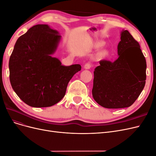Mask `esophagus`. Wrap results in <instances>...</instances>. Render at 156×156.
Listing matches in <instances>:
<instances>
[{
    "mask_svg": "<svg viewBox=\"0 0 156 156\" xmlns=\"http://www.w3.org/2000/svg\"><path fill=\"white\" fill-rule=\"evenodd\" d=\"M90 68H91V64L90 63H87L84 66V68L85 69H89Z\"/></svg>",
    "mask_w": 156,
    "mask_h": 156,
    "instance_id": "esophagus-1",
    "label": "esophagus"
}]
</instances>
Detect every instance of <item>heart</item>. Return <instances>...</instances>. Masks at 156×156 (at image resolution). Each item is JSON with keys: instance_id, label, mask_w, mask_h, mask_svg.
<instances>
[{"instance_id": "heart-1", "label": "heart", "mask_w": 156, "mask_h": 156, "mask_svg": "<svg viewBox=\"0 0 156 156\" xmlns=\"http://www.w3.org/2000/svg\"><path fill=\"white\" fill-rule=\"evenodd\" d=\"M103 45V42L100 41L98 42L97 44H96V48H100L101 47H102ZM109 54V51H108V49H102L101 51H100V53H99V55H100L101 58H105Z\"/></svg>"}]
</instances>
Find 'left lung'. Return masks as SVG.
<instances>
[{
    "label": "left lung",
    "instance_id": "left-lung-1",
    "mask_svg": "<svg viewBox=\"0 0 156 156\" xmlns=\"http://www.w3.org/2000/svg\"><path fill=\"white\" fill-rule=\"evenodd\" d=\"M118 58L114 62L101 60L94 72L92 96L107 108L131 106L146 83V62L140 45L126 30L120 32Z\"/></svg>",
    "mask_w": 156,
    "mask_h": 156
}]
</instances>
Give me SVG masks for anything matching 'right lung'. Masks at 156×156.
<instances>
[{
	"mask_svg": "<svg viewBox=\"0 0 156 156\" xmlns=\"http://www.w3.org/2000/svg\"><path fill=\"white\" fill-rule=\"evenodd\" d=\"M58 31L36 25L17 39L9 60L13 90L33 107L53 106L64 98L69 81L80 64L62 65L53 55L61 40Z\"/></svg>",
	"mask_w": 156,
	"mask_h": 156,
	"instance_id": "add662e5",
	"label": "right lung"
}]
</instances>
